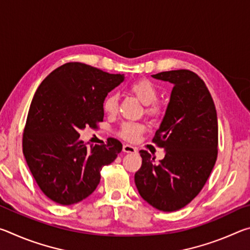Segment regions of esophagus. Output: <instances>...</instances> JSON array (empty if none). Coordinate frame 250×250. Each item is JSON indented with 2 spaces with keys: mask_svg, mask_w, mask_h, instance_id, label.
Here are the masks:
<instances>
[{
  "mask_svg": "<svg viewBox=\"0 0 250 250\" xmlns=\"http://www.w3.org/2000/svg\"><path fill=\"white\" fill-rule=\"evenodd\" d=\"M122 150H124L125 153H135V152H137V149L130 145H125L124 147H122Z\"/></svg>",
  "mask_w": 250,
  "mask_h": 250,
  "instance_id": "34e87169",
  "label": "esophagus"
}]
</instances>
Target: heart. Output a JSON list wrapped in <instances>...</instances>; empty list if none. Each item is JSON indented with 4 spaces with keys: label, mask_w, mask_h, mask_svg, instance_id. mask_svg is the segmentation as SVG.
<instances>
[{
    "label": "heart",
    "mask_w": 250,
    "mask_h": 250,
    "mask_svg": "<svg viewBox=\"0 0 250 250\" xmlns=\"http://www.w3.org/2000/svg\"><path fill=\"white\" fill-rule=\"evenodd\" d=\"M129 91L133 94L137 98L141 101L143 104H146V112L151 117H159L162 112L161 104L158 103L159 90L154 83H152L150 79L142 78L135 82L131 83L128 87ZM103 107L104 112L107 115L113 116L118 112L119 108V95L116 92H110L104 100ZM145 130V126L135 122H125L120 126L119 134L121 138L125 139L128 141H134L140 137L142 131Z\"/></svg>",
    "instance_id": "heart-1"
}]
</instances>
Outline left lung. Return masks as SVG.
I'll return each mask as SVG.
<instances>
[{"label": "left lung", "instance_id": "8db88e82", "mask_svg": "<svg viewBox=\"0 0 250 250\" xmlns=\"http://www.w3.org/2000/svg\"><path fill=\"white\" fill-rule=\"evenodd\" d=\"M152 77L174 84L166 116L152 140L166 150V156L155 164L154 158L141 150L142 166L134 182L150 205L174 211L198 195L215 166L217 113L205 83L193 71H162Z\"/></svg>", "mask_w": 250, "mask_h": 250}]
</instances>
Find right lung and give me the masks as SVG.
Segmentation results:
<instances>
[{"label": "right lung", "mask_w": 250, "mask_h": 250, "mask_svg": "<svg viewBox=\"0 0 250 250\" xmlns=\"http://www.w3.org/2000/svg\"><path fill=\"white\" fill-rule=\"evenodd\" d=\"M124 79L83 62H67L37 88L23 132V153L49 200L61 205L84 200L98 186L101 168L121 152V142L113 138L88 147L79 131L98 128L105 96Z\"/></svg>", "instance_id": "obj_1"}]
</instances>
